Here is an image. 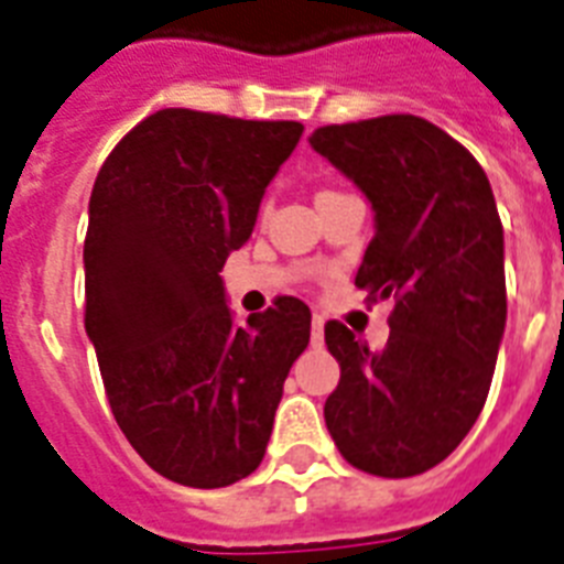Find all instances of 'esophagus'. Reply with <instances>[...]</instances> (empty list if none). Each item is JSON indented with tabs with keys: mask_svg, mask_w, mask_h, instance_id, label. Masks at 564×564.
Returning a JSON list of instances; mask_svg holds the SVG:
<instances>
[{
	"mask_svg": "<svg viewBox=\"0 0 564 564\" xmlns=\"http://www.w3.org/2000/svg\"><path fill=\"white\" fill-rule=\"evenodd\" d=\"M310 341H313V347H322L324 345V318H322V315H313V329H310Z\"/></svg>",
	"mask_w": 564,
	"mask_h": 564,
	"instance_id": "1",
	"label": "esophagus"
}]
</instances>
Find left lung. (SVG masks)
<instances>
[{
  "label": "left lung",
  "instance_id": "1",
  "mask_svg": "<svg viewBox=\"0 0 564 564\" xmlns=\"http://www.w3.org/2000/svg\"><path fill=\"white\" fill-rule=\"evenodd\" d=\"M310 144L377 210L356 286L368 301L393 297L379 354L341 322L324 324L341 368L324 420L361 473L423 475L469 434L496 370L507 322L496 196L475 155L420 116L327 123Z\"/></svg>",
  "mask_w": 564,
  "mask_h": 564
}]
</instances>
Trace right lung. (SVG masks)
Here are the masks:
<instances>
[{
    "mask_svg": "<svg viewBox=\"0 0 564 564\" xmlns=\"http://www.w3.org/2000/svg\"><path fill=\"white\" fill-rule=\"evenodd\" d=\"M304 123L159 109L107 155L89 199L84 324L109 409L173 484L228 487L267 455L310 306L274 297L235 327L219 269L249 240Z\"/></svg>",
    "mask_w": 564,
    "mask_h": 564,
    "instance_id": "right-lung-1",
    "label": "right lung"
}]
</instances>
